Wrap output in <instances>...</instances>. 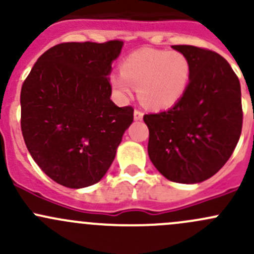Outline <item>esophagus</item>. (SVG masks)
I'll list each match as a JSON object with an SVG mask.
<instances>
[{
  "label": "esophagus",
  "instance_id": "esophagus-1",
  "mask_svg": "<svg viewBox=\"0 0 254 254\" xmlns=\"http://www.w3.org/2000/svg\"><path fill=\"white\" fill-rule=\"evenodd\" d=\"M143 117V113L141 111H139V109H135L134 111V119L135 120H141Z\"/></svg>",
  "mask_w": 254,
  "mask_h": 254
}]
</instances>
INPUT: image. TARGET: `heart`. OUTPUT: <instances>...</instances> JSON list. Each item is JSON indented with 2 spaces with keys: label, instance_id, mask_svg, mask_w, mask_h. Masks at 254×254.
<instances>
[{
  "label": "heart",
  "instance_id": "b5f03b06",
  "mask_svg": "<svg viewBox=\"0 0 254 254\" xmlns=\"http://www.w3.org/2000/svg\"><path fill=\"white\" fill-rule=\"evenodd\" d=\"M190 76V63L179 51L140 49L123 61L111 82L120 94L130 93L129 84L137 87V97L147 108L167 109L184 96Z\"/></svg>",
  "mask_w": 254,
  "mask_h": 254
}]
</instances>
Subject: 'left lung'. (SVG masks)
I'll return each instance as SVG.
<instances>
[{
    "label": "left lung",
    "instance_id": "obj_1",
    "mask_svg": "<svg viewBox=\"0 0 254 254\" xmlns=\"http://www.w3.org/2000/svg\"><path fill=\"white\" fill-rule=\"evenodd\" d=\"M191 66L184 96L168 111L143 115L148 157L177 183H199L229 161L242 131L241 86L230 64L215 51L173 45Z\"/></svg>",
    "mask_w": 254,
    "mask_h": 254
}]
</instances>
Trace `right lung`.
<instances>
[{"instance_id": "add662e5", "label": "right lung", "mask_w": 254, "mask_h": 254, "mask_svg": "<svg viewBox=\"0 0 254 254\" xmlns=\"http://www.w3.org/2000/svg\"><path fill=\"white\" fill-rule=\"evenodd\" d=\"M122 40L61 43L45 51L20 91V129L33 160L54 182L84 188L111 167L131 106L111 99Z\"/></svg>"}]
</instances>
